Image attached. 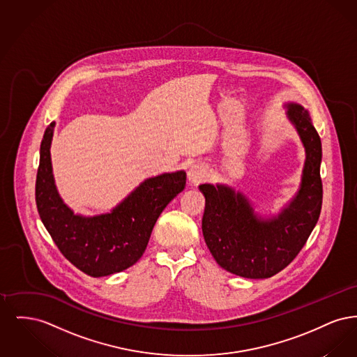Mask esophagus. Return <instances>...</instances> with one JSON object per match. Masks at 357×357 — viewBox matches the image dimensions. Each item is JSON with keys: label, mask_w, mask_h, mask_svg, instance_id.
I'll return each instance as SVG.
<instances>
[{"label": "esophagus", "mask_w": 357, "mask_h": 357, "mask_svg": "<svg viewBox=\"0 0 357 357\" xmlns=\"http://www.w3.org/2000/svg\"><path fill=\"white\" fill-rule=\"evenodd\" d=\"M188 181L192 183V185H198L201 182H204V179L207 178V171L204 169L202 165L199 163H195L192 165L190 169H188Z\"/></svg>", "instance_id": "esophagus-1"}]
</instances>
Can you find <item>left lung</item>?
Returning <instances> with one entry per match:
<instances>
[{"mask_svg":"<svg viewBox=\"0 0 357 357\" xmlns=\"http://www.w3.org/2000/svg\"><path fill=\"white\" fill-rule=\"evenodd\" d=\"M288 108L305 146L306 160L301 188L278 218L262 221L246 198L229 187L199 186L206 198V245L221 268L239 277L269 278L285 269L304 248L321 213V140L301 105Z\"/></svg>","mask_w":357,"mask_h":357,"instance_id":"obj_1","label":"left lung"}]
</instances>
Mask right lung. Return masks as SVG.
Instances as JSON below:
<instances>
[{
	"label": "right lung",
	"instance_id": "right-lung-1",
	"mask_svg": "<svg viewBox=\"0 0 357 357\" xmlns=\"http://www.w3.org/2000/svg\"><path fill=\"white\" fill-rule=\"evenodd\" d=\"M54 123L44 132L36 176V204L53 242L72 265L91 277L119 273L143 255L153 225L186 186V172L162 174L144 181L109 214L75 215L59 197L52 175Z\"/></svg>",
	"mask_w": 357,
	"mask_h": 357
}]
</instances>
